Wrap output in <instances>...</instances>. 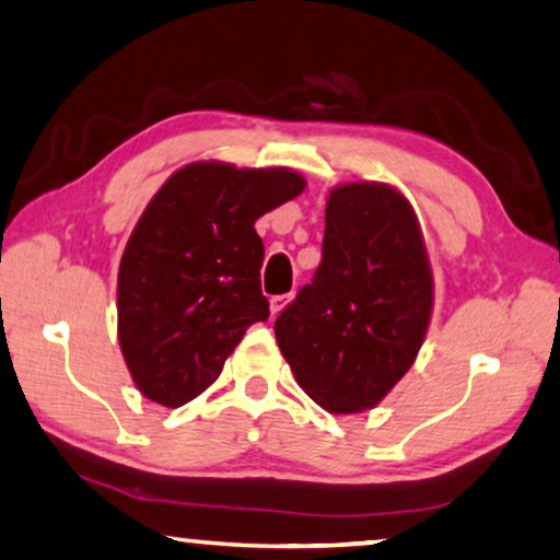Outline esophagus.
Wrapping results in <instances>:
<instances>
[{"instance_id":"34e87169","label":"esophagus","mask_w":560,"mask_h":560,"mask_svg":"<svg viewBox=\"0 0 560 560\" xmlns=\"http://www.w3.org/2000/svg\"><path fill=\"white\" fill-rule=\"evenodd\" d=\"M290 300H292V292H288V295H275V298H270V310H272V315H278L280 310L290 303Z\"/></svg>"}]
</instances>
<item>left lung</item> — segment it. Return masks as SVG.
I'll list each match as a JSON object with an SVG mask.
<instances>
[{"label":"left lung","mask_w":560,"mask_h":560,"mask_svg":"<svg viewBox=\"0 0 560 560\" xmlns=\"http://www.w3.org/2000/svg\"><path fill=\"white\" fill-rule=\"evenodd\" d=\"M433 278L416 212L381 183L335 187L323 260L275 320L292 375L317 406L360 412L381 402L423 346Z\"/></svg>","instance_id":"left-lung-1"}]
</instances>
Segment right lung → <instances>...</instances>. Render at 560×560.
Listing matches in <instances>:
<instances>
[{"label":"right lung","instance_id":"1","mask_svg":"<svg viewBox=\"0 0 560 560\" xmlns=\"http://www.w3.org/2000/svg\"><path fill=\"white\" fill-rule=\"evenodd\" d=\"M303 187L285 167L192 162L152 197L117 278L119 346L142 395L185 406L218 381L245 330L268 320L255 220Z\"/></svg>","mask_w":560,"mask_h":560}]
</instances>
